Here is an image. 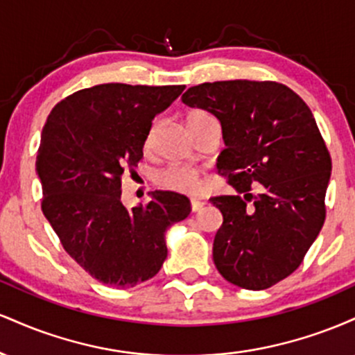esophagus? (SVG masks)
Segmentation results:
<instances>
[{
    "label": "esophagus",
    "instance_id": "34e87169",
    "mask_svg": "<svg viewBox=\"0 0 355 355\" xmlns=\"http://www.w3.org/2000/svg\"><path fill=\"white\" fill-rule=\"evenodd\" d=\"M190 205H191V211H200L203 209V205H205V202L197 200V198H191Z\"/></svg>",
    "mask_w": 355,
    "mask_h": 355
}]
</instances>
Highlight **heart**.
<instances>
[{
  "label": "heart",
  "instance_id": "1",
  "mask_svg": "<svg viewBox=\"0 0 355 355\" xmlns=\"http://www.w3.org/2000/svg\"><path fill=\"white\" fill-rule=\"evenodd\" d=\"M214 120V116L210 113H207L205 110H190L185 115V125L191 132L193 128H197L198 125L205 123V121ZM155 137H157V125H152L146 130L145 138H144V150L150 152L153 148ZM155 182L162 187V189L178 191V193H193L198 189V183H200V172L193 166L187 165H173L166 166V168L160 170L155 177Z\"/></svg>",
  "mask_w": 355,
  "mask_h": 355
}]
</instances>
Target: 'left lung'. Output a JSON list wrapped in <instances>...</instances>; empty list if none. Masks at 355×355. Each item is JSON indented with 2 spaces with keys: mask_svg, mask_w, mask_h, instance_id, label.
Here are the masks:
<instances>
[{
  "mask_svg": "<svg viewBox=\"0 0 355 355\" xmlns=\"http://www.w3.org/2000/svg\"><path fill=\"white\" fill-rule=\"evenodd\" d=\"M182 101L218 118L225 148L217 168L237 191L210 198L223 215L215 267L237 287H272L302 263L324 225L332 162L315 118L277 81L202 83ZM257 182L264 189L254 196Z\"/></svg>",
  "mask_w": 355,
  "mask_h": 355,
  "instance_id": "1",
  "label": "left lung"
}]
</instances>
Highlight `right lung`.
I'll use <instances>...</instances> for the list:
<instances>
[{"label": "right lung", "instance_id": "1", "mask_svg": "<svg viewBox=\"0 0 355 355\" xmlns=\"http://www.w3.org/2000/svg\"><path fill=\"white\" fill-rule=\"evenodd\" d=\"M183 89L96 85L61 100L44 123L36 155L42 210L68 255L101 284L126 288L157 275L166 229L189 217L190 200L175 191H153L132 210L121 203V175L144 158L155 115Z\"/></svg>", "mask_w": 355, "mask_h": 355}]
</instances>
